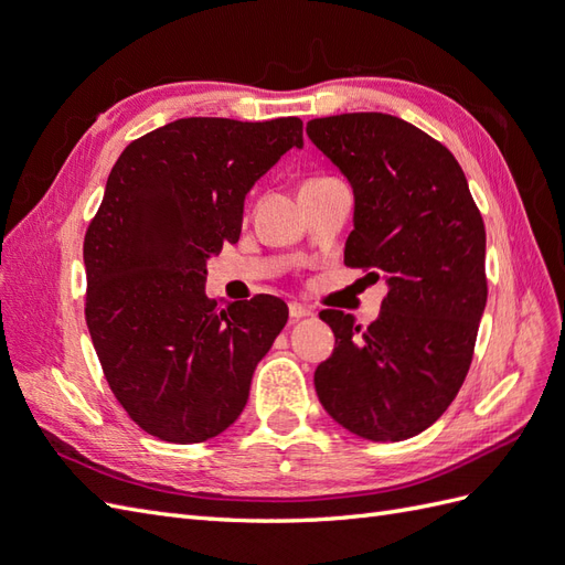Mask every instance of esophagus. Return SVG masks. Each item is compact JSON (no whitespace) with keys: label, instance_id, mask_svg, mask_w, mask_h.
Segmentation results:
<instances>
[{"label":"esophagus","instance_id":"obj_1","mask_svg":"<svg viewBox=\"0 0 565 565\" xmlns=\"http://www.w3.org/2000/svg\"><path fill=\"white\" fill-rule=\"evenodd\" d=\"M309 316H313V309H311V306H303V303H299V301H292V303H289V318H292V320L309 318Z\"/></svg>","mask_w":565,"mask_h":565}]
</instances>
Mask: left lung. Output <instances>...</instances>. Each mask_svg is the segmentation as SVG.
I'll list each match as a JSON object with an SVG mask.
<instances>
[{"mask_svg": "<svg viewBox=\"0 0 565 565\" xmlns=\"http://www.w3.org/2000/svg\"><path fill=\"white\" fill-rule=\"evenodd\" d=\"M306 134L353 188L344 262L386 278L363 330L328 309L334 351L316 370L328 415L367 440H405L446 413L473 358L486 280V226L452 152L401 117H318Z\"/></svg>", "mask_w": 565, "mask_h": 565, "instance_id": "left-lung-1", "label": "left lung"}]
</instances>
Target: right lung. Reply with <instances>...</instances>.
I'll use <instances>...</instances> for the list:
<instances>
[{
  "label": "right lung",
  "mask_w": 565,
  "mask_h": 565,
  "mask_svg": "<svg viewBox=\"0 0 565 565\" xmlns=\"http://www.w3.org/2000/svg\"><path fill=\"white\" fill-rule=\"evenodd\" d=\"M301 146L299 117H183L117 158L84 235V316L110 391L150 436L188 446L241 417L287 303L216 311L207 259L241 237L249 188Z\"/></svg>",
  "instance_id": "add662e5"
}]
</instances>
